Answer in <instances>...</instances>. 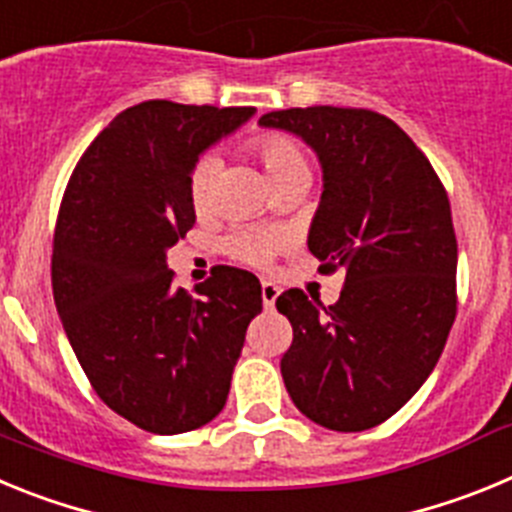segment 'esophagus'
<instances>
[{
	"label": "esophagus",
	"instance_id": "34e87169",
	"mask_svg": "<svg viewBox=\"0 0 512 512\" xmlns=\"http://www.w3.org/2000/svg\"><path fill=\"white\" fill-rule=\"evenodd\" d=\"M279 292H282V289H279L274 282H261V300H264V307H269L271 310V307L277 305Z\"/></svg>",
	"mask_w": 512,
	"mask_h": 512
}]
</instances>
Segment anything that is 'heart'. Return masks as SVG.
Wrapping results in <instances>:
<instances>
[{
	"instance_id": "1",
	"label": "heart",
	"mask_w": 512,
	"mask_h": 512,
	"mask_svg": "<svg viewBox=\"0 0 512 512\" xmlns=\"http://www.w3.org/2000/svg\"><path fill=\"white\" fill-rule=\"evenodd\" d=\"M256 151H259L261 161H264V169L271 182L284 179L289 174H297V171H307V161L302 156V151L287 138L264 135V138L256 140ZM215 171L217 161L212 156H202L192 166V171H189V200H192V207L197 212L210 207ZM225 246H228V251L233 253L235 259L261 266L274 256V251L279 248V238L277 235L264 233V230H238V233L230 235Z\"/></svg>"
}]
</instances>
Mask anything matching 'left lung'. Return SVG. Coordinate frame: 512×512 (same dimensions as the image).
<instances>
[{"instance_id": "8db88e82", "label": "left lung", "mask_w": 512, "mask_h": 512, "mask_svg": "<svg viewBox=\"0 0 512 512\" xmlns=\"http://www.w3.org/2000/svg\"><path fill=\"white\" fill-rule=\"evenodd\" d=\"M323 169L307 233L320 271L343 269L336 305L287 289L282 377L302 415L330 431L374 428L423 387L456 318V235L431 161L390 117L351 107L269 112Z\"/></svg>"}]
</instances>
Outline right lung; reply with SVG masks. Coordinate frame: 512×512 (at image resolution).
<instances>
[{"mask_svg": "<svg viewBox=\"0 0 512 512\" xmlns=\"http://www.w3.org/2000/svg\"><path fill=\"white\" fill-rule=\"evenodd\" d=\"M253 112L166 99L128 107L63 194L51 259L58 318L104 405L148 433L194 431L223 410L261 312L251 271L217 266L192 297L166 264L197 220L189 171Z\"/></svg>", "mask_w": 512, "mask_h": 512, "instance_id": "1", "label": "right lung"}]
</instances>
